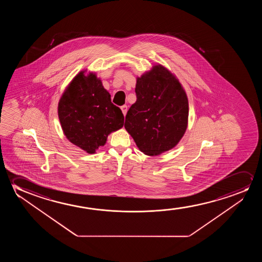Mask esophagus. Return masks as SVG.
<instances>
[{
    "label": "esophagus",
    "mask_w": 262,
    "mask_h": 262,
    "mask_svg": "<svg viewBox=\"0 0 262 262\" xmlns=\"http://www.w3.org/2000/svg\"><path fill=\"white\" fill-rule=\"evenodd\" d=\"M121 109H122V114H123V115L125 116L126 114H127V111H128V107H127V105H122V106H121Z\"/></svg>",
    "instance_id": "1"
}]
</instances>
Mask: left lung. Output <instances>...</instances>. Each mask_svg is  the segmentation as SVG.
I'll use <instances>...</instances> for the list:
<instances>
[{"instance_id":"1","label":"left lung","mask_w":262,"mask_h":262,"mask_svg":"<svg viewBox=\"0 0 262 262\" xmlns=\"http://www.w3.org/2000/svg\"><path fill=\"white\" fill-rule=\"evenodd\" d=\"M137 100L125 117L126 130L141 152L157 156L176 147L186 132L189 103L176 76L162 65L137 78Z\"/></svg>"}]
</instances>
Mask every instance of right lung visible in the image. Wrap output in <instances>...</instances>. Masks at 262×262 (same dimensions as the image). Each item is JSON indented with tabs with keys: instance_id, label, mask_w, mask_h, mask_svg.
<instances>
[{
	"instance_id": "add662e5",
	"label": "right lung",
	"mask_w": 262,
	"mask_h": 262,
	"mask_svg": "<svg viewBox=\"0 0 262 262\" xmlns=\"http://www.w3.org/2000/svg\"><path fill=\"white\" fill-rule=\"evenodd\" d=\"M58 116L65 136L89 154L104 146L110 133L121 129L124 116L112 103L95 73L79 72L66 88L58 104Z\"/></svg>"
}]
</instances>
